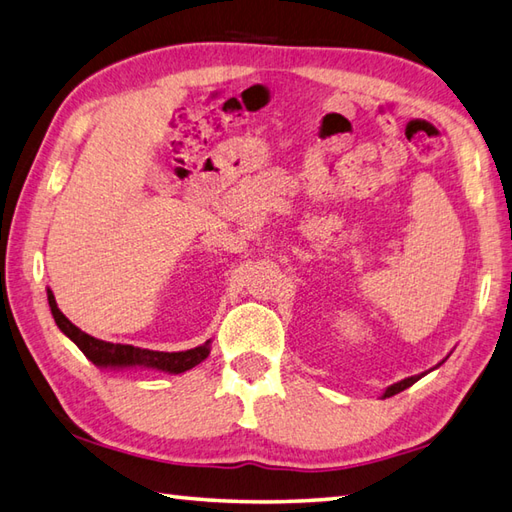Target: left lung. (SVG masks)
Instances as JSON below:
<instances>
[{
	"label": "left lung",
	"instance_id": "left-lung-1",
	"mask_svg": "<svg viewBox=\"0 0 512 512\" xmlns=\"http://www.w3.org/2000/svg\"><path fill=\"white\" fill-rule=\"evenodd\" d=\"M444 362V360H442ZM440 362V364H442ZM440 364H437V367H440ZM437 367H433V369H437ZM422 375H426V373H420V375H411V378H404V380H400V382H395V384H391V387L384 391V395L382 398H391V395H395V393H400V391H404V389H409L411 384H415L417 380L422 378Z\"/></svg>",
	"mask_w": 512,
	"mask_h": 512
}]
</instances>
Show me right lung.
<instances>
[{
	"label": "right lung",
	"instance_id": "add662e5",
	"mask_svg": "<svg viewBox=\"0 0 512 512\" xmlns=\"http://www.w3.org/2000/svg\"><path fill=\"white\" fill-rule=\"evenodd\" d=\"M48 305L52 311V318H55L57 327L64 331L77 347L83 351L92 364H97L101 369H156V371H168V373H185L190 371L196 364H201L207 356H210V342L207 340L201 347L187 349V351H150L141 347H132V344H112L106 340L92 338L86 331L72 325V322L61 314L57 307V300L48 289Z\"/></svg>",
	"mask_w": 512,
	"mask_h": 512
}]
</instances>
